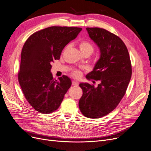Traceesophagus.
Segmentation results:
<instances>
[{
	"label": "esophagus",
	"mask_w": 151,
	"mask_h": 151,
	"mask_svg": "<svg viewBox=\"0 0 151 151\" xmlns=\"http://www.w3.org/2000/svg\"><path fill=\"white\" fill-rule=\"evenodd\" d=\"M72 85H74V86H78L79 83H78L77 81H72Z\"/></svg>",
	"instance_id": "esophagus-1"
}]
</instances>
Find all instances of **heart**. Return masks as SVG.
<instances>
[{"mask_svg": "<svg viewBox=\"0 0 151 151\" xmlns=\"http://www.w3.org/2000/svg\"><path fill=\"white\" fill-rule=\"evenodd\" d=\"M80 49L81 50V52H91L93 53V46L92 45V44L90 43L89 42L84 41L81 42L80 44ZM74 76H79V72L75 71L73 73Z\"/></svg>", "mask_w": 151, "mask_h": 151, "instance_id": "1", "label": "heart"}]
</instances>
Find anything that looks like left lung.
<instances>
[{"mask_svg": "<svg viewBox=\"0 0 151 151\" xmlns=\"http://www.w3.org/2000/svg\"><path fill=\"white\" fill-rule=\"evenodd\" d=\"M86 29L100 52L93 71L86 78L101 83L96 88L88 83H80L83 95L79 108L86 118L97 119L113 111L124 96L131 78V63L127 47L119 37L97 27Z\"/></svg>", "mask_w": 151, "mask_h": 151, "instance_id": "8db88e82", "label": "left lung"}]
</instances>
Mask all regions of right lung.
I'll list each match as a JSON object with an SVG mask.
<instances>
[{
  "instance_id": "right-lung-1",
  "label": "right lung",
  "mask_w": 151,
  "mask_h": 151,
  "mask_svg": "<svg viewBox=\"0 0 151 151\" xmlns=\"http://www.w3.org/2000/svg\"><path fill=\"white\" fill-rule=\"evenodd\" d=\"M81 28L50 27L32 34L21 53L19 84L27 101L41 113L57 110L71 85L69 77L53 79L51 63L59 60L64 47L76 38Z\"/></svg>"
}]
</instances>
